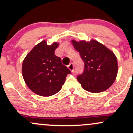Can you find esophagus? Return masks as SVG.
Masks as SVG:
<instances>
[{
  "label": "esophagus",
  "mask_w": 133,
  "mask_h": 133,
  "mask_svg": "<svg viewBox=\"0 0 133 133\" xmlns=\"http://www.w3.org/2000/svg\"><path fill=\"white\" fill-rule=\"evenodd\" d=\"M68 68L69 69V70H71V72L74 71V64L71 63L68 65Z\"/></svg>",
  "instance_id": "34e87169"
}]
</instances>
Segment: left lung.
Instances as JSON below:
<instances>
[{
	"label": "left lung",
	"mask_w": 133,
	"mask_h": 133,
	"mask_svg": "<svg viewBox=\"0 0 133 133\" xmlns=\"http://www.w3.org/2000/svg\"><path fill=\"white\" fill-rule=\"evenodd\" d=\"M72 43L84 63L82 73L77 76L82 88L94 93L108 89L117 74V59L114 53L96 41H72Z\"/></svg>",
	"instance_id": "left-lung-1"
}]
</instances>
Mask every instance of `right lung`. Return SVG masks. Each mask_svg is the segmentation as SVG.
<instances>
[{
    "mask_svg": "<svg viewBox=\"0 0 133 133\" xmlns=\"http://www.w3.org/2000/svg\"><path fill=\"white\" fill-rule=\"evenodd\" d=\"M57 42L49 45L45 41L36 45L27 55L22 64V75L27 86L41 96L59 92L65 77L71 72L55 55Z\"/></svg>",
    "mask_w": 133,
    "mask_h": 133,
    "instance_id": "add662e5",
    "label": "right lung"
}]
</instances>
